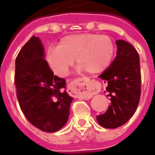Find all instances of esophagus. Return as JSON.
I'll return each instance as SVG.
<instances>
[{
    "instance_id": "1",
    "label": "esophagus",
    "mask_w": 155,
    "mask_h": 155,
    "mask_svg": "<svg viewBox=\"0 0 155 155\" xmlns=\"http://www.w3.org/2000/svg\"><path fill=\"white\" fill-rule=\"evenodd\" d=\"M100 90V85L89 78H77L69 83L68 92L76 97H82L83 99H89Z\"/></svg>"
}]
</instances>
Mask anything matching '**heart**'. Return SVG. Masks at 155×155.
<instances>
[{
    "label": "heart",
    "instance_id": "1",
    "mask_svg": "<svg viewBox=\"0 0 155 155\" xmlns=\"http://www.w3.org/2000/svg\"><path fill=\"white\" fill-rule=\"evenodd\" d=\"M114 41L106 35L83 33L62 38L58 48L48 51L47 60L59 77L68 74L76 59L78 67L88 74H97L107 68L114 54Z\"/></svg>",
    "mask_w": 155,
    "mask_h": 155
}]
</instances>
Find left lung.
<instances>
[{"instance_id": "left-lung-1", "label": "left lung", "mask_w": 155, "mask_h": 155, "mask_svg": "<svg viewBox=\"0 0 155 155\" xmlns=\"http://www.w3.org/2000/svg\"><path fill=\"white\" fill-rule=\"evenodd\" d=\"M116 58L99 78L107 83L110 97L107 110L97 116L98 124L106 128L124 125L132 117L141 94V72L139 56L134 46L123 40L116 41Z\"/></svg>"}]
</instances>
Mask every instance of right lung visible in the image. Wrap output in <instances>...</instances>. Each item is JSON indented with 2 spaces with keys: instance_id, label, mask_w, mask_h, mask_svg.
I'll list each match as a JSON object with an SVG mask.
<instances>
[{
  "instance_id": "right-lung-1",
  "label": "right lung",
  "mask_w": 155,
  "mask_h": 155,
  "mask_svg": "<svg viewBox=\"0 0 155 155\" xmlns=\"http://www.w3.org/2000/svg\"><path fill=\"white\" fill-rule=\"evenodd\" d=\"M43 58V46L39 37L32 36L16 58V97L31 124L53 133L66 124L73 98L65 91L66 80L54 76Z\"/></svg>"
}]
</instances>
